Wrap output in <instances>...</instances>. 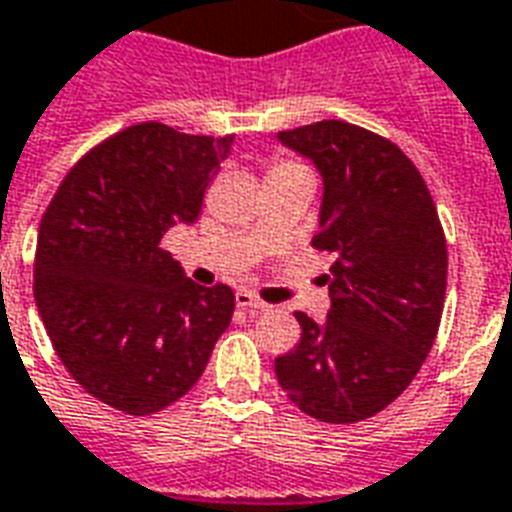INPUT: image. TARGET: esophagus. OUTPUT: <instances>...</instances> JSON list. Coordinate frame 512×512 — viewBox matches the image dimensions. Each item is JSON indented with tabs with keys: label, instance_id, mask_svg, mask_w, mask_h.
<instances>
[{
	"label": "esophagus",
	"instance_id": "esophagus-1",
	"mask_svg": "<svg viewBox=\"0 0 512 512\" xmlns=\"http://www.w3.org/2000/svg\"><path fill=\"white\" fill-rule=\"evenodd\" d=\"M236 306L239 308H244V311H268V303H263V300H257L255 295H252V292H247V290H241V292H236Z\"/></svg>",
	"mask_w": 512,
	"mask_h": 512
}]
</instances>
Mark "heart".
Returning <instances> with one entry per match:
<instances>
[{
	"mask_svg": "<svg viewBox=\"0 0 512 512\" xmlns=\"http://www.w3.org/2000/svg\"><path fill=\"white\" fill-rule=\"evenodd\" d=\"M284 169H298V163H292V161H279L276 166H273L271 171H284Z\"/></svg>",
	"mask_w": 512,
	"mask_h": 512,
	"instance_id": "heart-1",
	"label": "heart"
}]
</instances>
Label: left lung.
Instances as JSON below:
<instances>
[{"label":"left lung","instance_id":"left-lung-1","mask_svg":"<svg viewBox=\"0 0 512 512\" xmlns=\"http://www.w3.org/2000/svg\"><path fill=\"white\" fill-rule=\"evenodd\" d=\"M322 174L314 247L333 252L322 325L295 314L300 343L276 378L311 419L354 424L395 403L438 335L448 252L438 209L397 144L343 120L279 131Z\"/></svg>","mask_w":512,"mask_h":512}]
</instances>
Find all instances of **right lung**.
Wrapping results in <instances>:
<instances>
[{"label": "right lung", "mask_w": 512, "mask_h": 512, "mask_svg": "<svg viewBox=\"0 0 512 512\" xmlns=\"http://www.w3.org/2000/svg\"><path fill=\"white\" fill-rule=\"evenodd\" d=\"M233 136L139 123L74 163L39 222L34 300L58 360L88 395L131 416L187 395L233 317L161 247L193 225Z\"/></svg>", "instance_id": "1"}]
</instances>
